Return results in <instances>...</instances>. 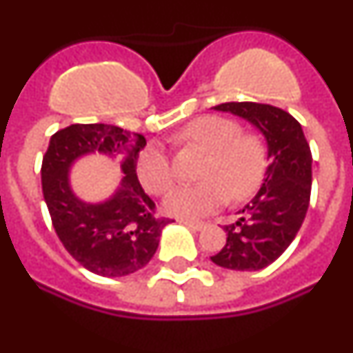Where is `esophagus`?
<instances>
[{"label": "esophagus", "mask_w": 353, "mask_h": 353, "mask_svg": "<svg viewBox=\"0 0 353 353\" xmlns=\"http://www.w3.org/2000/svg\"><path fill=\"white\" fill-rule=\"evenodd\" d=\"M180 224H185L187 228H191V230H194V232H199V230H203L205 224L199 223V221H189V219H180L179 221Z\"/></svg>", "instance_id": "1"}]
</instances>
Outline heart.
<instances>
[{"mask_svg":"<svg viewBox=\"0 0 353 353\" xmlns=\"http://www.w3.org/2000/svg\"><path fill=\"white\" fill-rule=\"evenodd\" d=\"M174 143L192 146L207 155L198 183L180 185L164 199V210L180 219L212 214L228 199H245L260 187L267 171V146L256 134L242 132L239 121L201 117L187 123ZM138 176L146 191L164 194L174 180L166 150L148 145L138 159Z\"/></svg>","mask_w":353,"mask_h":353,"instance_id":"obj_1","label":"heart"}]
</instances>
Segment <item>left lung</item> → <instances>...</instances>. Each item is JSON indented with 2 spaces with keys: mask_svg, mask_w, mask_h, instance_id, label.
<instances>
[{
  "mask_svg": "<svg viewBox=\"0 0 353 353\" xmlns=\"http://www.w3.org/2000/svg\"><path fill=\"white\" fill-rule=\"evenodd\" d=\"M215 111L244 118L263 134L270 164L260 191L224 226L226 244L210 260L223 269L260 270L281 256L304 223L311 196V150L290 113L269 104L224 102Z\"/></svg>",
  "mask_w": 353,
  "mask_h": 353,
  "instance_id": "obj_1",
  "label": "left lung"
}]
</instances>
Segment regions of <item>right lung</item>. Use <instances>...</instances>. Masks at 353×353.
Listing matches in <instances>:
<instances>
[{
  "instance_id": "right-lung-1",
  "label": "right lung",
  "mask_w": 353,
  "mask_h": 353,
  "mask_svg": "<svg viewBox=\"0 0 353 353\" xmlns=\"http://www.w3.org/2000/svg\"><path fill=\"white\" fill-rule=\"evenodd\" d=\"M146 139L108 123H74L52 134L42 159V191L56 235L84 269L104 277H121L143 269L159 248L171 221L155 215V203L138 180L139 152ZM102 153L121 162L117 191L104 202L88 204L71 191L73 162Z\"/></svg>"
}]
</instances>
